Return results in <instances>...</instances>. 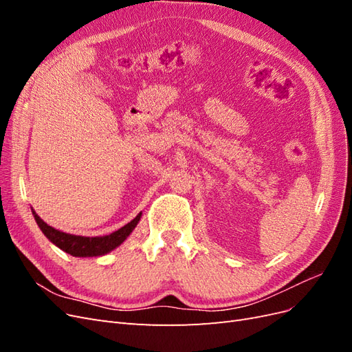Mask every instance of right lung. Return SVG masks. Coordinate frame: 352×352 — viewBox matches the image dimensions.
<instances>
[{"mask_svg":"<svg viewBox=\"0 0 352 352\" xmlns=\"http://www.w3.org/2000/svg\"><path fill=\"white\" fill-rule=\"evenodd\" d=\"M34 217L42 233H44L52 243L57 245L60 250L73 255V257H97V255H104L113 251L131 235V232L135 229L138 221L141 219V212L131 223H127V225H124L119 230L113 232L111 235L97 236V238L76 236V235H69V233H65V232H60L54 228L48 226L35 211H34Z\"/></svg>","mask_w":352,"mask_h":352,"instance_id":"add662e5","label":"right lung"}]
</instances>
